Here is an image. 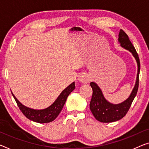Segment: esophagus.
Wrapping results in <instances>:
<instances>
[{
  "label": "esophagus",
  "mask_w": 149,
  "mask_h": 149,
  "mask_svg": "<svg viewBox=\"0 0 149 149\" xmlns=\"http://www.w3.org/2000/svg\"><path fill=\"white\" fill-rule=\"evenodd\" d=\"M79 82H82V83H87L90 81V78H89L88 75L86 74H81L78 78Z\"/></svg>",
  "instance_id": "esophagus-1"
}]
</instances>
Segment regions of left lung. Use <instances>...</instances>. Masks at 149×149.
I'll use <instances>...</instances> for the list:
<instances>
[{
    "instance_id": "left-lung-1",
    "label": "left lung",
    "mask_w": 149,
    "mask_h": 149,
    "mask_svg": "<svg viewBox=\"0 0 149 149\" xmlns=\"http://www.w3.org/2000/svg\"><path fill=\"white\" fill-rule=\"evenodd\" d=\"M118 41L120 43L121 47L131 52L132 55L136 59L138 65L136 81L130 97L125 101L118 104H111L107 101L103 97L102 91L97 84L93 82H91V86L93 89V96L90 102V109L96 119L102 123L114 122L124 117L129 111L139 88L141 63L138 53L129 40V36L123 30L120 31L118 35Z\"/></svg>"
}]
</instances>
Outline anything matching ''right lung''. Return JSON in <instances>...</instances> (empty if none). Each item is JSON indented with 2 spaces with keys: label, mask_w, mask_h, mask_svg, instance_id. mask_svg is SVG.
Here are the masks:
<instances>
[{
  "label": "right lung",
  "mask_w": 149,
  "mask_h": 149,
  "mask_svg": "<svg viewBox=\"0 0 149 149\" xmlns=\"http://www.w3.org/2000/svg\"><path fill=\"white\" fill-rule=\"evenodd\" d=\"M74 88L75 84L74 82H72L61 93L53 104L48 108L42 110H35L28 108L20 103L13 93L12 95L20 111L27 118L38 123H47L53 121L58 116L65 105L68 96Z\"/></svg>",
  "instance_id": "obj_1"
}]
</instances>
